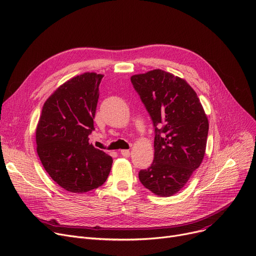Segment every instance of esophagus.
I'll return each mask as SVG.
<instances>
[{
	"mask_svg": "<svg viewBox=\"0 0 256 256\" xmlns=\"http://www.w3.org/2000/svg\"><path fill=\"white\" fill-rule=\"evenodd\" d=\"M119 152H120V154L121 156H124V157H130V150H119Z\"/></svg>",
	"mask_w": 256,
	"mask_h": 256,
	"instance_id": "esophagus-1",
	"label": "esophagus"
}]
</instances>
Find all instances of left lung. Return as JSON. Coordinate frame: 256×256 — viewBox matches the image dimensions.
Segmentation results:
<instances>
[{"instance_id": "8db88e82", "label": "left lung", "mask_w": 256, "mask_h": 256, "mask_svg": "<svg viewBox=\"0 0 256 256\" xmlns=\"http://www.w3.org/2000/svg\"><path fill=\"white\" fill-rule=\"evenodd\" d=\"M130 82L154 126V162L139 180L159 196H172L201 165L206 150L208 118L187 82L160 69L136 74Z\"/></svg>"}]
</instances>
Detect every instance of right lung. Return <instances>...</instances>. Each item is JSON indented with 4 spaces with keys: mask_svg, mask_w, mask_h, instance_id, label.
<instances>
[{
    "mask_svg": "<svg viewBox=\"0 0 256 256\" xmlns=\"http://www.w3.org/2000/svg\"><path fill=\"white\" fill-rule=\"evenodd\" d=\"M104 75L86 72L60 86L44 104L36 150L44 168L64 190L88 192L108 179L113 159L88 142Z\"/></svg>",
    "mask_w": 256,
    "mask_h": 256,
    "instance_id": "add662e5",
    "label": "right lung"
}]
</instances>
